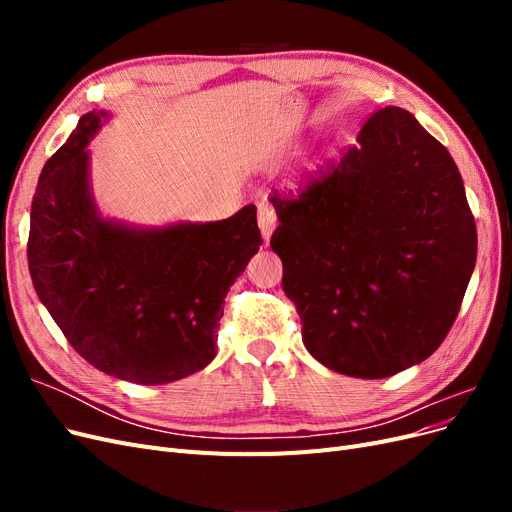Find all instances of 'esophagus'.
Listing matches in <instances>:
<instances>
[{"label": "esophagus", "instance_id": "1", "mask_svg": "<svg viewBox=\"0 0 512 512\" xmlns=\"http://www.w3.org/2000/svg\"><path fill=\"white\" fill-rule=\"evenodd\" d=\"M275 224H277V215H275L273 207H269L267 203L258 205V226H260V232H262V239H265V241L271 239Z\"/></svg>", "mask_w": 512, "mask_h": 512}]
</instances>
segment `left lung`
<instances>
[{"instance_id": "8db88e82", "label": "left lung", "mask_w": 512, "mask_h": 512, "mask_svg": "<svg viewBox=\"0 0 512 512\" xmlns=\"http://www.w3.org/2000/svg\"><path fill=\"white\" fill-rule=\"evenodd\" d=\"M299 198H271L282 288L324 367L380 380L438 350L476 262V224L451 153L404 108L369 117Z\"/></svg>"}]
</instances>
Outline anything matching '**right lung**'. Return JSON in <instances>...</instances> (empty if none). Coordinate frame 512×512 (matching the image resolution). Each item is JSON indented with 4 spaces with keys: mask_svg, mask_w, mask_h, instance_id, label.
Wrapping results in <instances>:
<instances>
[{
    "mask_svg": "<svg viewBox=\"0 0 512 512\" xmlns=\"http://www.w3.org/2000/svg\"><path fill=\"white\" fill-rule=\"evenodd\" d=\"M111 117L83 115L44 164L29 213V273L87 363L119 380L168 384L215 359L226 294L262 245L256 207L205 224L106 218L87 147Z\"/></svg>",
    "mask_w": 512,
    "mask_h": 512,
    "instance_id": "obj_1",
    "label": "right lung"
}]
</instances>
